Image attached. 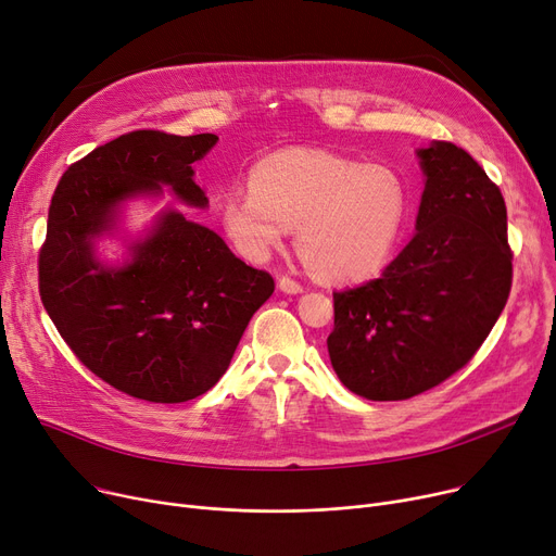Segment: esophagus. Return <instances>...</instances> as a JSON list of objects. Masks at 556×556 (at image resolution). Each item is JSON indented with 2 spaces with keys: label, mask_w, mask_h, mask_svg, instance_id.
Instances as JSON below:
<instances>
[{
  "label": "esophagus",
  "mask_w": 556,
  "mask_h": 556,
  "mask_svg": "<svg viewBox=\"0 0 556 556\" xmlns=\"http://www.w3.org/2000/svg\"><path fill=\"white\" fill-rule=\"evenodd\" d=\"M279 288L283 290V293H288V295H298V293H302V290H304V286L300 281H295L293 277H288V275L279 277Z\"/></svg>",
  "instance_id": "obj_1"
}]
</instances>
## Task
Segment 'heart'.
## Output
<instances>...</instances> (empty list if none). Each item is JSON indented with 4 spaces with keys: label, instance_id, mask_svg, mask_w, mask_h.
Masks as SVG:
<instances>
[{
    "label": "heart",
    "instance_id": "1",
    "mask_svg": "<svg viewBox=\"0 0 556 556\" xmlns=\"http://www.w3.org/2000/svg\"><path fill=\"white\" fill-rule=\"evenodd\" d=\"M410 207V187L390 164L288 149L252 168L250 189L227 193L223 223L233 245L254 261L298 225V245L319 277L358 281L386 266Z\"/></svg>",
    "mask_w": 556,
    "mask_h": 556
}]
</instances>
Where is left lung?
I'll list each match as a JSON object with an SVG mask.
<instances>
[{
  "label": "left lung",
  "instance_id": "obj_1",
  "mask_svg": "<svg viewBox=\"0 0 556 556\" xmlns=\"http://www.w3.org/2000/svg\"><path fill=\"white\" fill-rule=\"evenodd\" d=\"M417 233L378 279L333 293L331 365L371 401L413 399L469 363L511 290L514 252L498 185L451 141L419 151Z\"/></svg>",
  "mask_w": 556,
  "mask_h": 556
}]
</instances>
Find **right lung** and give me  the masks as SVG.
<instances>
[{
    "label": "right lung",
    "instance_id": "obj_1",
    "mask_svg": "<svg viewBox=\"0 0 556 556\" xmlns=\"http://www.w3.org/2000/svg\"><path fill=\"white\" fill-rule=\"evenodd\" d=\"M216 141L212 132L132 130L74 162L51 195L38 256L42 304L87 369L141 401L182 403L212 390L275 290L270 273L180 212L164 214L119 270L92 254V237L130 195L170 185L187 204L207 207L191 164Z\"/></svg>",
    "mask_w": 556,
    "mask_h": 556
}]
</instances>
